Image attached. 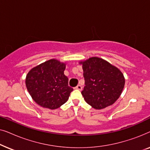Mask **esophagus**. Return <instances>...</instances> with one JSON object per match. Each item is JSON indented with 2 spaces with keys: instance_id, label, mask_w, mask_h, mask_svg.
<instances>
[{
  "instance_id": "34e87169",
  "label": "esophagus",
  "mask_w": 150,
  "mask_h": 150,
  "mask_svg": "<svg viewBox=\"0 0 150 150\" xmlns=\"http://www.w3.org/2000/svg\"><path fill=\"white\" fill-rule=\"evenodd\" d=\"M75 89H78V90H82V89H83V87H82L81 85H78L76 86V87H75Z\"/></svg>"
}]
</instances>
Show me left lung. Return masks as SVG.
Instances as JSON below:
<instances>
[{"mask_svg": "<svg viewBox=\"0 0 150 150\" xmlns=\"http://www.w3.org/2000/svg\"><path fill=\"white\" fill-rule=\"evenodd\" d=\"M85 87L81 93L93 108L100 110L114 104L125 85L124 75L117 67L99 57L81 61Z\"/></svg>", "mask_w": 150, "mask_h": 150, "instance_id": "obj_1", "label": "left lung"}]
</instances>
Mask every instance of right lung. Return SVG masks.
<instances>
[{
	"label": "right lung",
	"instance_id": "add662e5",
	"mask_svg": "<svg viewBox=\"0 0 150 150\" xmlns=\"http://www.w3.org/2000/svg\"><path fill=\"white\" fill-rule=\"evenodd\" d=\"M65 63L50 59L30 69L26 77V86L37 104L56 109L68 100L73 89L68 86L64 74Z\"/></svg>",
	"mask_w": 150,
	"mask_h": 150
}]
</instances>
